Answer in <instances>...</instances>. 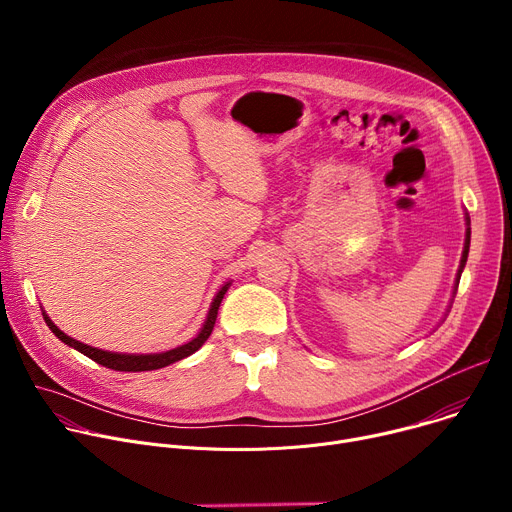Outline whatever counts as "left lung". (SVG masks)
<instances>
[{"label": "left lung", "mask_w": 512, "mask_h": 512, "mask_svg": "<svg viewBox=\"0 0 512 512\" xmlns=\"http://www.w3.org/2000/svg\"><path fill=\"white\" fill-rule=\"evenodd\" d=\"M464 214H466V239H464V251H462L460 267H458V273H456V281H454V294H452V302H454V296H456V291H458V283H460L462 271H464V267H466V261H468V251H470V216H468V212H464ZM448 312H450V308H448ZM446 316H448V314H446Z\"/></svg>", "instance_id": "obj_1"}]
</instances>
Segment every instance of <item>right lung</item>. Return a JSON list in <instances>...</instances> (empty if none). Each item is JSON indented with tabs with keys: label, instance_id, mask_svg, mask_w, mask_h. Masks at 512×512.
Segmentation results:
<instances>
[{
	"label": "right lung",
	"instance_id": "add662e5",
	"mask_svg": "<svg viewBox=\"0 0 512 512\" xmlns=\"http://www.w3.org/2000/svg\"><path fill=\"white\" fill-rule=\"evenodd\" d=\"M231 287V281H227L221 289L216 291V296H214V300H212V304H210V308H208V314H206V320H204V324H202V328H200V332L192 338V340H188V342H184V344H180V346H176V348H172V350H164V352H152V354H127V352H111V350H103V348H95V346H89V344H83V342H79V340H75V338H70L68 334H64L50 318H48V314L42 310V316H44V320H46V324H48V328L54 332V336H58L64 344H68L70 348H75V350H79L81 354H85V356H89V358H93L95 362H99V364H103V367H107V369H113V371H125V373H139V371H156V369H164V367H168V364H172V362H178V360H182V358H186V356H190V354H194L206 340H208V336H210V332H212V328H214V322H216V314H218V306H221V302H223V298H225V294H227V289Z\"/></svg>",
	"mask_w": 512,
	"mask_h": 512
}]
</instances>
